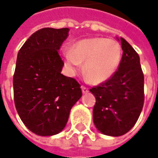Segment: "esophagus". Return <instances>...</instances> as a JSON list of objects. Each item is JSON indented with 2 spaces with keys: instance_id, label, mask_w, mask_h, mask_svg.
I'll return each instance as SVG.
<instances>
[{
  "instance_id": "1",
  "label": "esophagus",
  "mask_w": 158,
  "mask_h": 158,
  "mask_svg": "<svg viewBox=\"0 0 158 158\" xmlns=\"http://www.w3.org/2000/svg\"><path fill=\"white\" fill-rule=\"evenodd\" d=\"M81 89H82V92L84 93V94H85V93H87L88 91H89V89H88L87 87H85V86H84V85L81 86Z\"/></svg>"
}]
</instances>
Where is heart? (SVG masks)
Masks as SVG:
<instances>
[{
    "mask_svg": "<svg viewBox=\"0 0 158 158\" xmlns=\"http://www.w3.org/2000/svg\"><path fill=\"white\" fill-rule=\"evenodd\" d=\"M67 69L73 75L81 69L93 83H102L116 73L122 58V49L113 40L105 38L83 40L76 43L72 52L64 53Z\"/></svg>",
    "mask_w": 158,
    "mask_h": 158,
    "instance_id": "obj_1",
    "label": "heart"
}]
</instances>
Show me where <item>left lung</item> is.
Masks as SVG:
<instances>
[{
  "label": "left lung",
  "instance_id": "1",
  "mask_svg": "<svg viewBox=\"0 0 158 158\" xmlns=\"http://www.w3.org/2000/svg\"><path fill=\"white\" fill-rule=\"evenodd\" d=\"M123 56L116 73L89 89L96 97L93 121L100 132L120 136L135 124L144 105V74L139 56L123 38Z\"/></svg>",
  "mask_w": 158,
  "mask_h": 158
}]
</instances>
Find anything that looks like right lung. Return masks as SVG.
I'll return each mask as SVG.
<instances>
[{
    "instance_id": "1",
    "label": "right lung",
    "mask_w": 158,
    "mask_h": 158,
    "mask_svg": "<svg viewBox=\"0 0 158 158\" xmlns=\"http://www.w3.org/2000/svg\"><path fill=\"white\" fill-rule=\"evenodd\" d=\"M69 29L44 28L20 48L13 75L16 109L28 129L41 136L64 129L70 110L82 96L78 81L61 73L59 49Z\"/></svg>"
}]
</instances>
